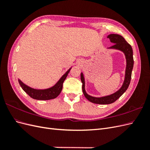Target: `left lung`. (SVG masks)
I'll return each mask as SVG.
<instances>
[{
  "label": "left lung",
  "mask_w": 150,
  "mask_h": 150,
  "mask_svg": "<svg viewBox=\"0 0 150 150\" xmlns=\"http://www.w3.org/2000/svg\"><path fill=\"white\" fill-rule=\"evenodd\" d=\"M108 38L110 39V41L115 44L112 46L108 47V49H112L120 50L125 54L126 60V67L125 71V77L123 84H122L121 88L117 91L116 92L111 94L110 95L103 97H94L91 96L87 94L85 90V80L84 77L83 72L81 73V80L83 83L82 89L84 95V96L86 99L89 100L90 102L95 103V104H111L116 101L117 99L120 96H121L128 89L129 85L131 78V73H132V70L133 68L134 64V60H133V49L130 44L126 41V40L124 39L122 36L111 34L108 35Z\"/></svg>",
  "instance_id": "left-lung-1"
}]
</instances>
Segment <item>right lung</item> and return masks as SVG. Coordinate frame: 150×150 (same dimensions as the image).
Segmentation results:
<instances>
[{"label": "right lung", "mask_w": 150, "mask_h": 150, "mask_svg": "<svg viewBox=\"0 0 150 150\" xmlns=\"http://www.w3.org/2000/svg\"><path fill=\"white\" fill-rule=\"evenodd\" d=\"M71 69V67L69 70L67 71L66 73L61 77L60 79L57 81L55 85H54L52 87L47 89H34L25 84L19 79H18V81H19V83L21 85L22 89L32 98L37 99V100H49V99L57 98L59 95L62 89L63 83H64V80L67 76V74H69Z\"/></svg>", "instance_id": "right-lung-1"}]
</instances>
